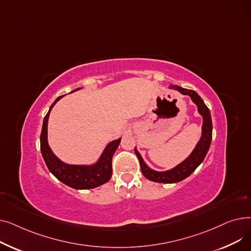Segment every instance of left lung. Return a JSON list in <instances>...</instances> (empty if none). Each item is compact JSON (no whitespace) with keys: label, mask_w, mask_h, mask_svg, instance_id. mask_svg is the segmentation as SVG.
<instances>
[{"label":"left lung","mask_w":251,"mask_h":251,"mask_svg":"<svg viewBox=\"0 0 251 251\" xmlns=\"http://www.w3.org/2000/svg\"><path fill=\"white\" fill-rule=\"evenodd\" d=\"M170 88L179 91L180 94L184 96H189L192 101L197 105V110H199V113L202 116L203 119L202 132L200 141L197 142L196 147L194 148V150L192 151V152L187 159L177 165L175 168L168 171H163V172H159V171H154L151 169L146 163H144L142 156L135 148L134 151L139 160L142 174L149 180L159 183H176L190 176L194 172L195 169L203 162L204 157L208 151L210 142H212L213 134L212 117H210V112L205 105L204 101L202 100V99L197 95L194 90L191 89L183 88L178 85H171Z\"/></svg>","instance_id":"8db88e82"}]
</instances>
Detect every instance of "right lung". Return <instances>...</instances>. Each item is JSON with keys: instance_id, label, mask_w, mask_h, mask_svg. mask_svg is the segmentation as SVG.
<instances>
[{"instance_id": "right-lung-1", "label": "right lung", "mask_w": 251, "mask_h": 251, "mask_svg": "<svg viewBox=\"0 0 251 251\" xmlns=\"http://www.w3.org/2000/svg\"><path fill=\"white\" fill-rule=\"evenodd\" d=\"M78 89L80 88H77L73 91H76ZM62 98L63 96L59 97L51 103L48 114L44 119L41 133V151L43 157L50 172L67 186L74 189L96 188L100 185H102L104 183H107L111 179L112 157L117 148L119 147V144H120L121 137L111 141L103 150L98 162L94 165H69L62 162L51 151L48 142V121L50 113L56 102Z\"/></svg>"}]
</instances>
